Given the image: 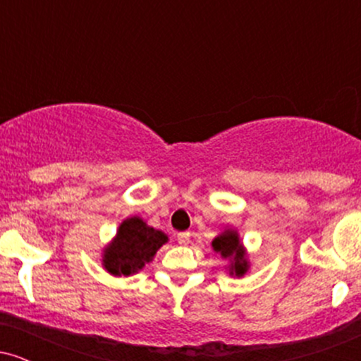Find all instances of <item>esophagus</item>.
<instances>
[{
	"mask_svg": "<svg viewBox=\"0 0 361 361\" xmlns=\"http://www.w3.org/2000/svg\"><path fill=\"white\" fill-rule=\"evenodd\" d=\"M176 239H178V243L180 244H188V241H190V233H178V235H176Z\"/></svg>",
	"mask_w": 361,
	"mask_h": 361,
	"instance_id": "esophagus-1",
	"label": "esophagus"
}]
</instances>
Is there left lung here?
Wrapping results in <instances>:
<instances>
[{"mask_svg": "<svg viewBox=\"0 0 361 361\" xmlns=\"http://www.w3.org/2000/svg\"><path fill=\"white\" fill-rule=\"evenodd\" d=\"M212 247L222 258L231 259V275L243 276L247 271V261L244 259L243 244L239 243V235L235 231H224L221 235L214 239Z\"/></svg>", "mask_w": 361, "mask_h": 361, "instance_id": "1", "label": "left lung"}]
</instances>
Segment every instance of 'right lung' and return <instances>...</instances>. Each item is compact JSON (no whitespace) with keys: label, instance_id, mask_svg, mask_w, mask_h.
Here are the masks:
<instances>
[{"label":"right lung","instance_id":"obj_1","mask_svg":"<svg viewBox=\"0 0 361 361\" xmlns=\"http://www.w3.org/2000/svg\"><path fill=\"white\" fill-rule=\"evenodd\" d=\"M166 241V234L149 227L142 219L130 217L120 224L117 238L105 250L103 267L115 276L137 273Z\"/></svg>","mask_w":361,"mask_h":361}]
</instances>
